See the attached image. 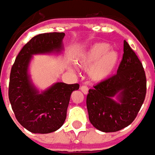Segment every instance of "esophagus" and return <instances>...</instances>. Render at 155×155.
<instances>
[{
  "label": "esophagus",
  "mask_w": 155,
  "mask_h": 155,
  "mask_svg": "<svg viewBox=\"0 0 155 155\" xmlns=\"http://www.w3.org/2000/svg\"><path fill=\"white\" fill-rule=\"evenodd\" d=\"M80 90H81L84 94H87V93H88V87L87 86H82L80 87Z\"/></svg>",
  "instance_id": "obj_1"
}]
</instances>
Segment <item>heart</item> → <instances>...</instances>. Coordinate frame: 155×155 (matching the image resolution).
Here are the masks:
<instances>
[{
  "label": "heart",
  "instance_id": "obj_1",
  "mask_svg": "<svg viewBox=\"0 0 155 155\" xmlns=\"http://www.w3.org/2000/svg\"><path fill=\"white\" fill-rule=\"evenodd\" d=\"M119 54L110 45L97 42L87 48L77 60L81 68L88 69V75L94 82H102L108 78L118 64Z\"/></svg>",
  "mask_w": 155,
  "mask_h": 155
}]
</instances>
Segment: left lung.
Masks as SVG:
<instances>
[{"instance_id":"8db88e82","label":"left lung","mask_w":155,"mask_h":155,"mask_svg":"<svg viewBox=\"0 0 155 155\" xmlns=\"http://www.w3.org/2000/svg\"><path fill=\"white\" fill-rule=\"evenodd\" d=\"M88 92L87 108L94 128L117 132L134 120L145 98L146 77L142 63L126 41L117 74Z\"/></svg>"}]
</instances>
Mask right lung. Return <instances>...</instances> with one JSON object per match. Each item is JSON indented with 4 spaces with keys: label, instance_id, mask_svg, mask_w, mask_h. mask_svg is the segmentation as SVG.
<instances>
[{
    "label": "right lung",
    "instance_id": "obj_1",
    "mask_svg": "<svg viewBox=\"0 0 155 155\" xmlns=\"http://www.w3.org/2000/svg\"><path fill=\"white\" fill-rule=\"evenodd\" d=\"M63 32L42 33L32 37L17 55L9 83V100L20 124L33 134H49L62 126L71 94L79 84L56 83L44 91L34 85L29 67L34 55L60 54Z\"/></svg>",
    "mask_w": 155,
    "mask_h": 155
}]
</instances>
